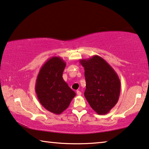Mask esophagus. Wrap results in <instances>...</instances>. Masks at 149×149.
<instances>
[{
    "mask_svg": "<svg viewBox=\"0 0 149 149\" xmlns=\"http://www.w3.org/2000/svg\"><path fill=\"white\" fill-rule=\"evenodd\" d=\"M77 94L78 95V96H80V95H81V92H80V91L77 90Z\"/></svg>",
    "mask_w": 149,
    "mask_h": 149,
    "instance_id": "obj_1",
    "label": "esophagus"
}]
</instances>
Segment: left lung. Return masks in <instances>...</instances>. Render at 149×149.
Masks as SVG:
<instances>
[{
  "label": "left lung",
  "instance_id": "left-lung-1",
  "mask_svg": "<svg viewBox=\"0 0 149 149\" xmlns=\"http://www.w3.org/2000/svg\"><path fill=\"white\" fill-rule=\"evenodd\" d=\"M79 62L85 70V97L97 114H107L118 101L120 93L118 75L106 61L98 55L80 59Z\"/></svg>",
  "mask_w": 149,
  "mask_h": 149
}]
</instances>
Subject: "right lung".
I'll return each mask as SVG.
<instances>
[{"instance_id":"1","label":"right lung","mask_w":149,"mask_h":149,"mask_svg":"<svg viewBox=\"0 0 149 149\" xmlns=\"http://www.w3.org/2000/svg\"><path fill=\"white\" fill-rule=\"evenodd\" d=\"M65 65L60 57H51L41 67L35 83L39 102L55 114H61L67 109L75 96L62 77Z\"/></svg>"}]
</instances>
